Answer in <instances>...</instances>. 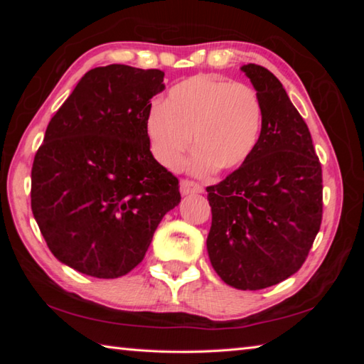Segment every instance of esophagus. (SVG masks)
<instances>
[{
    "mask_svg": "<svg viewBox=\"0 0 364 364\" xmlns=\"http://www.w3.org/2000/svg\"><path fill=\"white\" fill-rule=\"evenodd\" d=\"M180 186H181V194H184V196L197 194V193H202V191H204V188H202V184L196 183L193 180H181Z\"/></svg>",
    "mask_w": 364,
    "mask_h": 364,
    "instance_id": "1",
    "label": "esophagus"
}]
</instances>
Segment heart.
I'll use <instances>...</instances> for the list:
<instances>
[{"label":"heart","mask_w":364,"mask_h":364,"mask_svg":"<svg viewBox=\"0 0 364 364\" xmlns=\"http://www.w3.org/2000/svg\"><path fill=\"white\" fill-rule=\"evenodd\" d=\"M263 109L247 85L212 75H194L175 85L167 101L154 102L146 115L151 151L160 165L180 168L191 149V168L205 175L217 167L234 170L255 149Z\"/></svg>","instance_id":"1"}]
</instances>
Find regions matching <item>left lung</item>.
<instances>
[{
  "mask_svg": "<svg viewBox=\"0 0 364 364\" xmlns=\"http://www.w3.org/2000/svg\"><path fill=\"white\" fill-rule=\"evenodd\" d=\"M242 72L260 97L262 132L241 167L207 186V250L228 286L258 291L305 263L323 220V170L310 130L279 80L257 64Z\"/></svg>",
  "mask_w": 364,
  "mask_h": 364,
  "instance_id": "left-lung-1",
  "label": "left lung"
}]
</instances>
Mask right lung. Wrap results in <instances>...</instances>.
Here are the masks:
<instances>
[{
    "label": "right lung",
    "mask_w": 364,
    "mask_h": 364,
    "mask_svg": "<svg viewBox=\"0 0 364 364\" xmlns=\"http://www.w3.org/2000/svg\"><path fill=\"white\" fill-rule=\"evenodd\" d=\"M164 77L123 64L86 72L35 154L33 217L53 255L80 273H130L180 204V181L154 159L146 133Z\"/></svg>",
    "instance_id": "1"
}]
</instances>
